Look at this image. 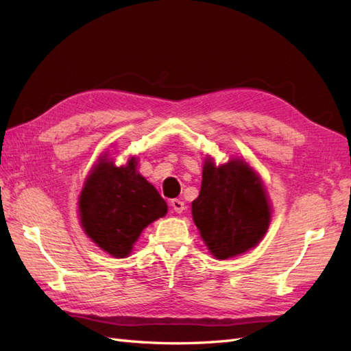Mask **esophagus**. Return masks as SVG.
<instances>
[{
  "label": "esophagus",
  "mask_w": 351,
  "mask_h": 351,
  "mask_svg": "<svg viewBox=\"0 0 351 351\" xmlns=\"http://www.w3.org/2000/svg\"><path fill=\"white\" fill-rule=\"evenodd\" d=\"M170 205H171V208H173L176 213H182L185 210V205H184L182 200H180V199H173L170 202Z\"/></svg>",
  "instance_id": "obj_1"
}]
</instances>
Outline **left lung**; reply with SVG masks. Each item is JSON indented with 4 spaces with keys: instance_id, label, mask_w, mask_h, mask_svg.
<instances>
[{
    "instance_id": "8db88e82",
    "label": "left lung",
    "mask_w": 351,
    "mask_h": 351,
    "mask_svg": "<svg viewBox=\"0 0 351 351\" xmlns=\"http://www.w3.org/2000/svg\"><path fill=\"white\" fill-rule=\"evenodd\" d=\"M191 214L208 250L228 259L250 250L263 240L271 210L263 181L247 162L235 158L215 166L206 158L199 197Z\"/></svg>"
}]
</instances>
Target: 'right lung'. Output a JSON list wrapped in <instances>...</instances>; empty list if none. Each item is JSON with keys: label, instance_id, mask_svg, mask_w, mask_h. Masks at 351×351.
Returning <instances> with one entry per match:
<instances>
[{"label": "right lung", "instance_id": "obj_1", "mask_svg": "<svg viewBox=\"0 0 351 351\" xmlns=\"http://www.w3.org/2000/svg\"><path fill=\"white\" fill-rule=\"evenodd\" d=\"M86 235L114 258H126L143 229L167 213V204L137 171V158L116 166L107 154L93 166L78 200Z\"/></svg>", "mask_w": 351, "mask_h": 351}]
</instances>
